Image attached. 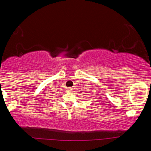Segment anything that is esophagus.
<instances>
[{"label":"esophagus","instance_id":"34e87169","mask_svg":"<svg viewBox=\"0 0 151 151\" xmlns=\"http://www.w3.org/2000/svg\"><path fill=\"white\" fill-rule=\"evenodd\" d=\"M67 89H68V91H69V92H73V88H70V87L68 88Z\"/></svg>","mask_w":151,"mask_h":151}]
</instances>
